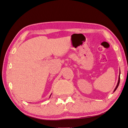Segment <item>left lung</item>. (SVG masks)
I'll list each match as a JSON object with an SVG mask.
<instances>
[{
	"mask_svg": "<svg viewBox=\"0 0 128 128\" xmlns=\"http://www.w3.org/2000/svg\"><path fill=\"white\" fill-rule=\"evenodd\" d=\"M120 75H119V80H118V84H117V86H116V88H115V89H114V91H116V88H118V86H119V83H120Z\"/></svg>",
	"mask_w": 128,
	"mask_h": 128,
	"instance_id": "obj_1",
	"label": "left lung"
}]
</instances>
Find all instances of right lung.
Returning a JSON list of instances; mask_svg holds the SVG:
<instances>
[{"mask_svg":"<svg viewBox=\"0 0 128 128\" xmlns=\"http://www.w3.org/2000/svg\"><path fill=\"white\" fill-rule=\"evenodd\" d=\"M51 94H50V96H51Z\"/></svg>","mask_w":128,"mask_h":128,"instance_id":"1","label":"right lung"}]
</instances>
